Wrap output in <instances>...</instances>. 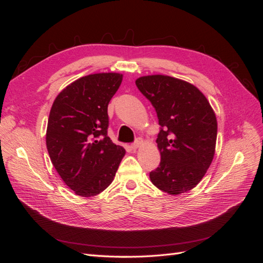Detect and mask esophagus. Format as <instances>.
Returning a JSON list of instances; mask_svg holds the SVG:
<instances>
[{
    "instance_id": "1",
    "label": "esophagus",
    "mask_w": 263,
    "mask_h": 263,
    "mask_svg": "<svg viewBox=\"0 0 263 263\" xmlns=\"http://www.w3.org/2000/svg\"><path fill=\"white\" fill-rule=\"evenodd\" d=\"M141 142H142V140H141V139H137L136 141L133 142V144L130 145V148H132L133 150H136V149L141 145Z\"/></svg>"
}]
</instances>
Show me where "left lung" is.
<instances>
[{"label":"left lung","instance_id":"obj_1","mask_svg":"<svg viewBox=\"0 0 263 263\" xmlns=\"http://www.w3.org/2000/svg\"><path fill=\"white\" fill-rule=\"evenodd\" d=\"M138 90L156 109L160 132L157 144L161 160L151 171V182L165 193L178 195L198 184L210 168L217 137V121L204 94L168 76L136 80Z\"/></svg>","mask_w":263,"mask_h":263}]
</instances>
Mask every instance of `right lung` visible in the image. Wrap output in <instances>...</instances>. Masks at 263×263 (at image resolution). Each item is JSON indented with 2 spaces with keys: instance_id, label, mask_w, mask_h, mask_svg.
Returning a JSON list of instances; mask_svg holds the SVG:
<instances>
[{
  "instance_id": "right-lung-1",
  "label": "right lung",
  "mask_w": 263,
  "mask_h": 263,
  "mask_svg": "<svg viewBox=\"0 0 263 263\" xmlns=\"http://www.w3.org/2000/svg\"><path fill=\"white\" fill-rule=\"evenodd\" d=\"M123 80L119 73L79 79L55 98L47 126L51 162L74 193L100 194L114 180L125 149L107 136V106Z\"/></svg>"
}]
</instances>
